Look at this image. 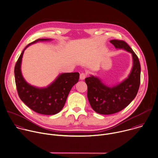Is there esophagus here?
I'll return each mask as SVG.
<instances>
[{"label":"esophagus","instance_id":"esophagus-1","mask_svg":"<svg viewBox=\"0 0 158 158\" xmlns=\"http://www.w3.org/2000/svg\"><path fill=\"white\" fill-rule=\"evenodd\" d=\"M86 77V74L85 73V72H82L80 73V80H84Z\"/></svg>","mask_w":158,"mask_h":158}]
</instances>
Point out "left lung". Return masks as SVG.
<instances>
[{"label":"left lung","instance_id":"obj_1","mask_svg":"<svg viewBox=\"0 0 158 158\" xmlns=\"http://www.w3.org/2000/svg\"><path fill=\"white\" fill-rule=\"evenodd\" d=\"M110 42L115 48L132 54L133 67L127 78L111 88L106 86L97 77L85 78L89 104L96 112L102 114H113L126 108L135 98L140 83L141 68L137 56L124 41L114 39Z\"/></svg>","mask_w":158,"mask_h":158}]
</instances>
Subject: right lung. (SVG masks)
Listing matches in <instances>:
<instances>
[{
  "instance_id": "obj_1",
  "label": "right lung",
  "mask_w": 158,
  "mask_h": 158,
  "mask_svg": "<svg viewBox=\"0 0 158 158\" xmlns=\"http://www.w3.org/2000/svg\"><path fill=\"white\" fill-rule=\"evenodd\" d=\"M50 39H38L28 44L20 54L15 66V77L16 89L21 100L31 110L42 114H55L64 107L72 88L79 80L78 72L60 74L49 86L37 88L29 85L21 72V59L25 49L38 41Z\"/></svg>"
}]
</instances>
